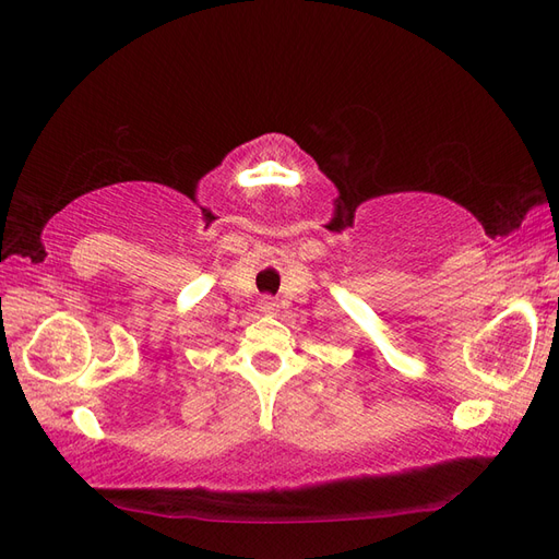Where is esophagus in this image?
<instances>
[{"label":"esophagus","instance_id":"esophagus-1","mask_svg":"<svg viewBox=\"0 0 559 559\" xmlns=\"http://www.w3.org/2000/svg\"><path fill=\"white\" fill-rule=\"evenodd\" d=\"M259 310L263 312V314H275L277 312V302L270 298V296H263L261 300H259Z\"/></svg>","mask_w":559,"mask_h":559}]
</instances>
